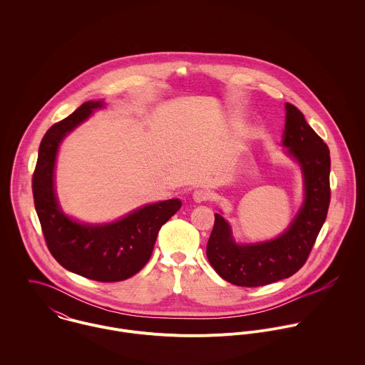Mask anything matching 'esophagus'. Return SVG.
<instances>
[{
    "label": "esophagus",
    "mask_w": 365,
    "mask_h": 365,
    "mask_svg": "<svg viewBox=\"0 0 365 365\" xmlns=\"http://www.w3.org/2000/svg\"><path fill=\"white\" fill-rule=\"evenodd\" d=\"M192 198L197 204H201V202H207L210 198H212V192L209 190H197L194 191L192 194Z\"/></svg>",
    "instance_id": "34e87169"
}]
</instances>
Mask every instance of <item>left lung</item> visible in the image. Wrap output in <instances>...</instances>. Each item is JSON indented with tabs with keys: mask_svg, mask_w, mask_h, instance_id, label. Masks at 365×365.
Wrapping results in <instances>:
<instances>
[{
	"mask_svg": "<svg viewBox=\"0 0 365 365\" xmlns=\"http://www.w3.org/2000/svg\"><path fill=\"white\" fill-rule=\"evenodd\" d=\"M282 146L294 157L304 174L305 200L278 237L252 245H237L229 223L215 213V225L207 245L213 269L237 287H261L294 275L308 260L316 237L326 220L330 204V152L327 145L305 120L304 113L285 104Z\"/></svg>",
	"mask_w": 365,
	"mask_h": 365,
	"instance_id": "1",
	"label": "left lung"
}]
</instances>
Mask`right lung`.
Instances as JSON below:
<instances>
[{
	"label": "right lung",
	"mask_w": 365,
	"mask_h": 365,
	"mask_svg": "<svg viewBox=\"0 0 365 365\" xmlns=\"http://www.w3.org/2000/svg\"><path fill=\"white\" fill-rule=\"evenodd\" d=\"M104 101H88L45 133L32 177L35 209L49 252L66 269L100 282L123 281L139 272L153 253L160 227L181 208L167 200L136 209L106 225L80 223L63 213L54 192V164L64 136Z\"/></svg>",
	"instance_id": "add662e5"
}]
</instances>
